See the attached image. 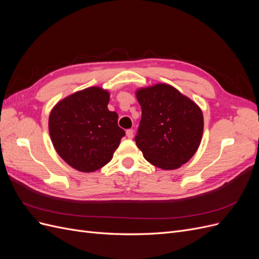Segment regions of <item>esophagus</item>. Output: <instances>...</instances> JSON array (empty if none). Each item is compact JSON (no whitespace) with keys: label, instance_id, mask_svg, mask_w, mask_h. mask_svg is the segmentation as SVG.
<instances>
[{"label":"esophagus","instance_id":"34e87169","mask_svg":"<svg viewBox=\"0 0 259 259\" xmlns=\"http://www.w3.org/2000/svg\"><path fill=\"white\" fill-rule=\"evenodd\" d=\"M126 137L128 139H132L133 137H134V131H133V130H127L126 131Z\"/></svg>","mask_w":259,"mask_h":259}]
</instances>
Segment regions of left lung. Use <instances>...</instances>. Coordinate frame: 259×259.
Returning <instances> with one entry per match:
<instances>
[{
  "mask_svg": "<svg viewBox=\"0 0 259 259\" xmlns=\"http://www.w3.org/2000/svg\"><path fill=\"white\" fill-rule=\"evenodd\" d=\"M136 96L142 119L135 142L144 158L162 169L179 168L200 146L201 109L167 84L138 90Z\"/></svg>",
  "mask_w": 259,
  "mask_h": 259,
  "instance_id": "1",
  "label": "left lung"
}]
</instances>
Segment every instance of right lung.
Wrapping results in <instances>:
<instances>
[{
  "label": "right lung",
  "mask_w": 259,
  "mask_h": 259,
  "mask_svg": "<svg viewBox=\"0 0 259 259\" xmlns=\"http://www.w3.org/2000/svg\"><path fill=\"white\" fill-rule=\"evenodd\" d=\"M109 93L90 88L62 99L50 114L52 143L60 158L76 170L91 173L111 161L125 132L119 115L108 110Z\"/></svg>",
  "instance_id": "add662e5"
}]
</instances>
